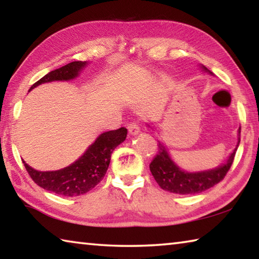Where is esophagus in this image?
I'll return each mask as SVG.
<instances>
[{"mask_svg": "<svg viewBox=\"0 0 259 259\" xmlns=\"http://www.w3.org/2000/svg\"><path fill=\"white\" fill-rule=\"evenodd\" d=\"M128 131L130 136H136L140 133V128L137 123H131L128 126Z\"/></svg>", "mask_w": 259, "mask_h": 259, "instance_id": "esophagus-1", "label": "esophagus"}]
</instances>
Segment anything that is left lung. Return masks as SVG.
Instances as JSON below:
<instances>
[{
  "label": "left lung",
  "mask_w": 259,
  "mask_h": 259,
  "mask_svg": "<svg viewBox=\"0 0 259 259\" xmlns=\"http://www.w3.org/2000/svg\"><path fill=\"white\" fill-rule=\"evenodd\" d=\"M200 68L202 72L213 75L212 72H210L203 65H200ZM146 124L148 128L154 130L151 124ZM240 133L241 128L238 130L236 146L224 163L214 166L212 169L201 170V171H186V170L181 168L174 161L164 144L159 140V150H157L159 152L150 164V170L153 177L162 190L181 195L196 194V193H201L208 190V188H211L225 177L232 163H233L235 152L240 144Z\"/></svg>",
  "instance_id": "obj_1"
}]
</instances>
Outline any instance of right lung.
Wrapping results in <instances>:
<instances>
[{
  "label": "right lung",
  "instance_id": "1",
  "mask_svg": "<svg viewBox=\"0 0 259 259\" xmlns=\"http://www.w3.org/2000/svg\"><path fill=\"white\" fill-rule=\"evenodd\" d=\"M87 66L88 61L69 63L48 73L41 80L30 87L29 91L43 83L74 80ZM126 134H128V130L125 128L100 134L76 161L63 169L40 171L32 168L23 160L24 165L30 178L38 186L47 191L56 193L58 195L71 196V198L85 194L96 185H98L104 178L111 162V155L114 148L124 142Z\"/></svg>",
  "mask_w": 259,
  "mask_h": 259
}]
</instances>
